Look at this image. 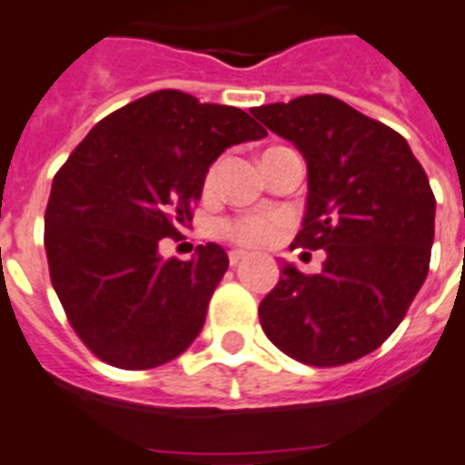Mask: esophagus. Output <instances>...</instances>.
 Wrapping results in <instances>:
<instances>
[{
  "mask_svg": "<svg viewBox=\"0 0 465 465\" xmlns=\"http://www.w3.org/2000/svg\"><path fill=\"white\" fill-rule=\"evenodd\" d=\"M228 259H230V266H237V263L242 262V259H247V252H242V250H232L228 254Z\"/></svg>",
  "mask_w": 465,
  "mask_h": 465,
  "instance_id": "34e87169",
  "label": "esophagus"
}]
</instances>
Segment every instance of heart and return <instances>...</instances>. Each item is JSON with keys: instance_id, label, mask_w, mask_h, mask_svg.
<instances>
[{"instance_id": "heart-1", "label": "heart", "mask_w": 465, "mask_h": 465, "mask_svg": "<svg viewBox=\"0 0 465 465\" xmlns=\"http://www.w3.org/2000/svg\"><path fill=\"white\" fill-rule=\"evenodd\" d=\"M225 235L232 237L235 242L247 244V247H262L278 235V221L269 215H252V218L228 223Z\"/></svg>"}]
</instances>
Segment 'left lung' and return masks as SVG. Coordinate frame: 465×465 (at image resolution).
<instances>
[{"instance_id": "obj_1", "label": "left lung", "mask_w": 465, "mask_h": 465, "mask_svg": "<svg viewBox=\"0 0 465 465\" xmlns=\"http://www.w3.org/2000/svg\"><path fill=\"white\" fill-rule=\"evenodd\" d=\"M307 163L295 247L324 250L322 271L283 263L259 304L263 333L304 365L336 367L377 351L425 283L434 194L408 141L333 95L252 110Z\"/></svg>"}]
</instances>
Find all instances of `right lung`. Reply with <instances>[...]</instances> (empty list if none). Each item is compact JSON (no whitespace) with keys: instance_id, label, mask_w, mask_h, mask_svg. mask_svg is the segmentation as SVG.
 <instances>
[{"instance_id":"right-lung-1","label":"right lung","mask_w":465,"mask_h":465,"mask_svg":"<svg viewBox=\"0 0 465 465\" xmlns=\"http://www.w3.org/2000/svg\"><path fill=\"white\" fill-rule=\"evenodd\" d=\"M263 136L240 107L165 88L100 120L54 174L45 211L52 288L103 362L151 370L202 333L228 254L209 242L165 262L161 240L192 223L215 158Z\"/></svg>"}]
</instances>
